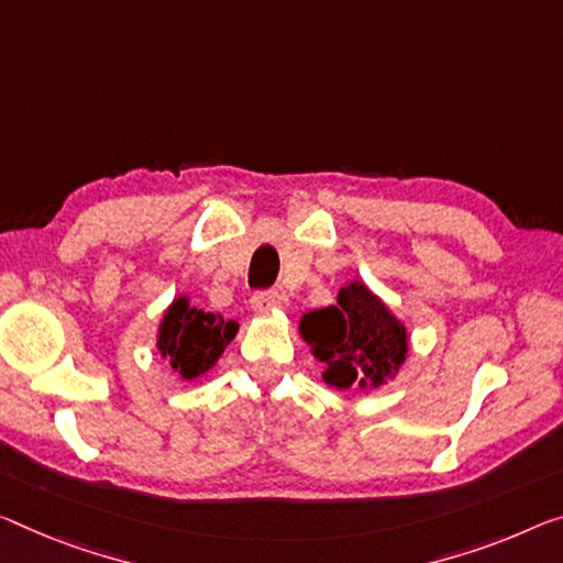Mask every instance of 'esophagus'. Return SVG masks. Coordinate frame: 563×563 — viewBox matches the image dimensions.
Here are the masks:
<instances>
[{
	"label": "esophagus",
	"instance_id": "1",
	"mask_svg": "<svg viewBox=\"0 0 563 563\" xmlns=\"http://www.w3.org/2000/svg\"><path fill=\"white\" fill-rule=\"evenodd\" d=\"M252 307L258 314H266V311H274L282 307V294L274 291V289H266V291H256L252 297Z\"/></svg>",
	"mask_w": 563,
	"mask_h": 563
}]
</instances>
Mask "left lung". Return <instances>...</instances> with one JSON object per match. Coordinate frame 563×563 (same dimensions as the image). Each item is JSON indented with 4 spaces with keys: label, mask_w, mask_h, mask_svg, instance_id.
<instances>
[{
    "label": "left lung",
    "mask_w": 563,
    "mask_h": 563,
    "mask_svg": "<svg viewBox=\"0 0 563 563\" xmlns=\"http://www.w3.org/2000/svg\"><path fill=\"white\" fill-rule=\"evenodd\" d=\"M299 332L324 362L322 379L336 390H377L408 357V330L362 282H350L336 305L307 311Z\"/></svg>",
    "instance_id": "1"
}]
</instances>
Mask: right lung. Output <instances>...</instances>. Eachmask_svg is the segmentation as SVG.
I'll list each match as a JSON object with an SVG mask.
<instances>
[{
    "mask_svg": "<svg viewBox=\"0 0 563 563\" xmlns=\"http://www.w3.org/2000/svg\"><path fill=\"white\" fill-rule=\"evenodd\" d=\"M236 332L239 322H227L221 314L191 307L188 297H178L163 311L158 352L168 360L173 372L184 379H196L219 362Z\"/></svg>",
    "mask_w": 563,
    "mask_h": 563,
    "instance_id": "obj_1",
    "label": "right lung"
}]
</instances>
